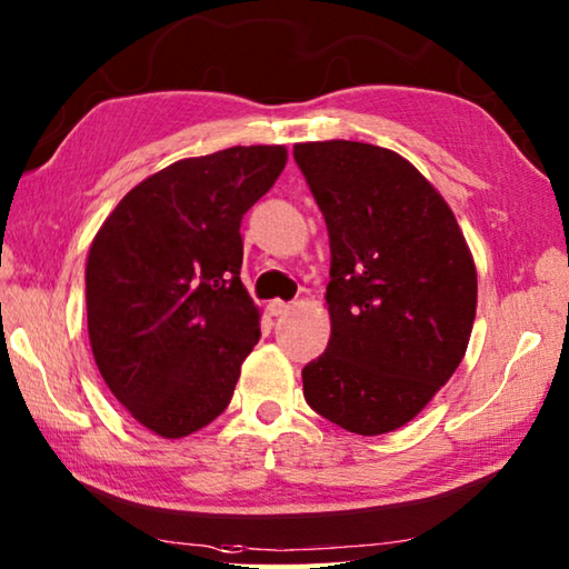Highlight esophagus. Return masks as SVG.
<instances>
[{"mask_svg": "<svg viewBox=\"0 0 569 569\" xmlns=\"http://www.w3.org/2000/svg\"><path fill=\"white\" fill-rule=\"evenodd\" d=\"M268 311H271V316H283V313L291 311V303H286V301H278V298H276V301L268 303Z\"/></svg>", "mask_w": 569, "mask_h": 569, "instance_id": "esophagus-1", "label": "esophagus"}]
</instances>
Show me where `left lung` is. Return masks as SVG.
<instances>
[{"mask_svg":"<svg viewBox=\"0 0 569 569\" xmlns=\"http://www.w3.org/2000/svg\"><path fill=\"white\" fill-rule=\"evenodd\" d=\"M330 239V340L303 368L318 416L358 436L398 430L456 373L478 273L446 199L396 151L296 143Z\"/></svg>","mask_w":569,"mask_h":569,"instance_id":"left-lung-1","label":"left lung"}]
</instances>
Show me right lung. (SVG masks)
I'll return each mask as SVG.
<instances>
[{"label": "right lung", "instance_id": "1", "mask_svg": "<svg viewBox=\"0 0 569 569\" xmlns=\"http://www.w3.org/2000/svg\"><path fill=\"white\" fill-rule=\"evenodd\" d=\"M286 159L283 147L181 159L133 186L91 241V353L113 398L161 438L219 418L261 338L241 219Z\"/></svg>", "mask_w": 569, "mask_h": 569}]
</instances>
